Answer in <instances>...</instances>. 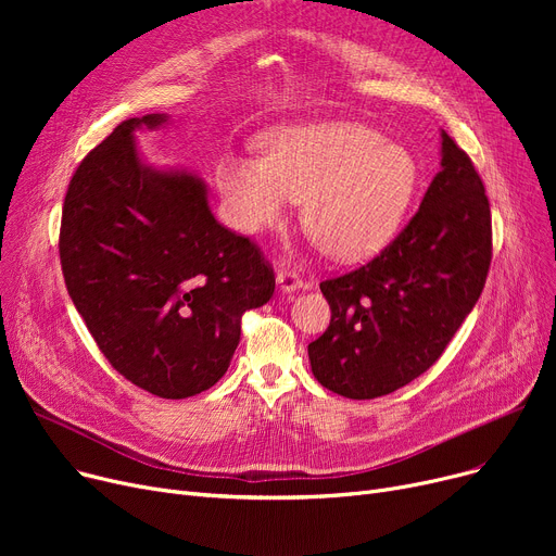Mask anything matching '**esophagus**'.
<instances>
[{
  "instance_id": "1",
  "label": "esophagus",
  "mask_w": 556,
  "mask_h": 556,
  "mask_svg": "<svg viewBox=\"0 0 556 556\" xmlns=\"http://www.w3.org/2000/svg\"><path fill=\"white\" fill-rule=\"evenodd\" d=\"M277 283L281 290H286V293H293V290L302 288L304 281L300 277V273L295 268H290L288 263H281L279 270H277Z\"/></svg>"
}]
</instances>
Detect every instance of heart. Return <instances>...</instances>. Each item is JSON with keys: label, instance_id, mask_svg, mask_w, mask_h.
Wrapping results in <instances>:
<instances>
[{"label": "heart", "instance_id": "1", "mask_svg": "<svg viewBox=\"0 0 556 556\" xmlns=\"http://www.w3.org/2000/svg\"><path fill=\"white\" fill-rule=\"evenodd\" d=\"M266 157L225 155L216 182L229 223L258 233L304 200V227L327 254L356 261L383 248L419 185L413 153L361 124H311L270 132Z\"/></svg>", "mask_w": 556, "mask_h": 556}]
</instances>
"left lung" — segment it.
Here are the masks:
<instances>
[{
	"instance_id": "left-lung-1",
	"label": "left lung",
	"mask_w": 556,
	"mask_h": 556,
	"mask_svg": "<svg viewBox=\"0 0 556 556\" xmlns=\"http://www.w3.org/2000/svg\"><path fill=\"white\" fill-rule=\"evenodd\" d=\"M491 250L482 178L442 132V170L410 223L365 266L319 283L331 323L308 344L317 383L346 399H376L415 381L482 295Z\"/></svg>"
}]
</instances>
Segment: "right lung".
I'll return each instance as SVG.
<instances>
[{
  "label": "right lung",
  "mask_w": 556,
  "mask_h": 556,
  "mask_svg": "<svg viewBox=\"0 0 556 556\" xmlns=\"http://www.w3.org/2000/svg\"><path fill=\"white\" fill-rule=\"evenodd\" d=\"M164 122L126 119L83 157L58 252L108 363L146 392L187 399L220 381L243 313L275 293V270L250 237L214 218L200 178L139 162L132 130Z\"/></svg>",
  "instance_id": "right-lung-1"
}]
</instances>
